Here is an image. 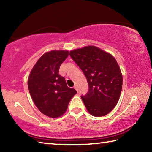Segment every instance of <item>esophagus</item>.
Here are the masks:
<instances>
[{
	"mask_svg": "<svg viewBox=\"0 0 152 152\" xmlns=\"http://www.w3.org/2000/svg\"><path fill=\"white\" fill-rule=\"evenodd\" d=\"M74 88L75 89V90H76L77 91H78V88H77V87H76V86H74Z\"/></svg>",
	"mask_w": 152,
	"mask_h": 152,
	"instance_id": "1",
	"label": "esophagus"
}]
</instances>
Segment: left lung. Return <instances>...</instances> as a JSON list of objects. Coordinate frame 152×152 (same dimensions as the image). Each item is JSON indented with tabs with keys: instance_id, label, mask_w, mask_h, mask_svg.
<instances>
[{
	"instance_id": "obj_1",
	"label": "left lung",
	"mask_w": 152,
	"mask_h": 152,
	"mask_svg": "<svg viewBox=\"0 0 152 152\" xmlns=\"http://www.w3.org/2000/svg\"><path fill=\"white\" fill-rule=\"evenodd\" d=\"M70 56L88 82V91L81 96L87 110L94 117L107 115L116 106L122 89L123 76L116 60L92 45L71 51Z\"/></svg>"
}]
</instances>
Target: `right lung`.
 Instances as JSON below:
<instances>
[{"mask_svg":"<svg viewBox=\"0 0 152 152\" xmlns=\"http://www.w3.org/2000/svg\"><path fill=\"white\" fill-rule=\"evenodd\" d=\"M68 51H51L36 62L28 79V88L35 106L43 114L51 118L60 117L77 92L67 86L59 69L68 58Z\"/></svg>","mask_w":152,"mask_h":152,"instance_id":"obj_1","label":"right lung"}]
</instances>
